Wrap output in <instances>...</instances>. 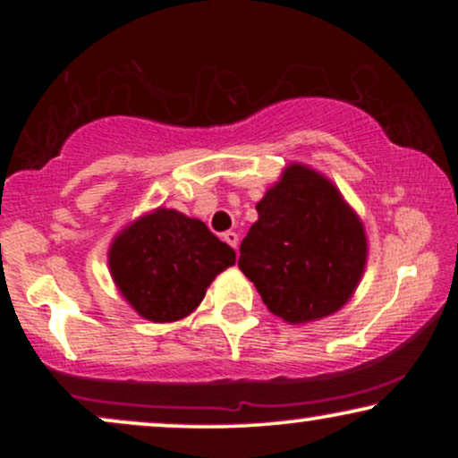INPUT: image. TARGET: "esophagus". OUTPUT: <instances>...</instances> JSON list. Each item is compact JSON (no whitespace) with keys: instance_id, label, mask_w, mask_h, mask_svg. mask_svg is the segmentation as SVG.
<instances>
[{"instance_id":"34e87169","label":"esophagus","mask_w":458,"mask_h":458,"mask_svg":"<svg viewBox=\"0 0 458 458\" xmlns=\"http://www.w3.org/2000/svg\"><path fill=\"white\" fill-rule=\"evenodd\" d=\"M224 241H225V243H228L230 247H234V250H236V247H239V234L233 233V230H228V233H224Z\"/></svg>"}]
</instances>
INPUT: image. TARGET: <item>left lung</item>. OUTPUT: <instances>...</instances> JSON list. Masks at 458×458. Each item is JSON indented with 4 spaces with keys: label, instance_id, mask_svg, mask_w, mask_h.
Listing matches in <instances>:
<instances>
[{
    "label": "left lung",
    "instance_id": "left-lung-1",
    "mask_svg": "<svg viewBox=\"0 0 458 458\" xmlns=\"http://www.w3.org/2000/svg\"><path fill=\"white\" fill-rule=\"evenodd\" d=\"M256 211L239 269L269 312L288 325L338 312L360 286L368 259L364 224L340 189L310 165L288 163Z\"/></svg>",
    "mask_w": 458,
    "mask_h": 458
}]
</instances>
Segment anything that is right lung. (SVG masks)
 Returning a JSON list of instances; mask_svg holds the SVG:
<instances>
[{
  "label": "right lung",
  "instance_id": "right-lung-1",
  "mask_svg": "<svg viewBox=\"0 0 458 458\" xmlns=\"http://www.w3.org/2000/svg\"><path fill=\"white\" fill-rule=\"evenodd\" d=\"M234 260L233 247L222 243L207 224L163 207L124 225L107 251L118 293L152 323L189 317L215 277Z\"/></svg>",
  "mask_w": 458,
  "mask_h": 458
}]
</instances>
